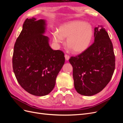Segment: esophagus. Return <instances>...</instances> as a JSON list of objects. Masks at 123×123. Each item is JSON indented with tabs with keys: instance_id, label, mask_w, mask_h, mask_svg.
<instances>
[{
	"instance_id": "esophagus-1",
	"label": "esophagus",
	"mask_w": 123,
	"mask_h": 123,
	"mask_svg": "<svg viewBox=\"0 0 123 123\" xmlns=\"http://www.w3.org/2000/svg\"><path fill=\"white\" fill-rule=\"evenodd\" d=\"M65 57L66 60H67V61H68L69 59V58H70V56L68 55V54H65Z\"/></svg>"
}]
</instances>
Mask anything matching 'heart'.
<instances>
[{"instance_id":"heart-1","label":"heart","mask_w":123,"mask_h":123,"mask_svg":"<svg viewBox=\"0 0 123 123\" xmlns=\"http://www.w3.org/2000/svg\"><path fill=\"white\" fill-rule=\"evenodd\" d=\"M93 35L92 25L81 20L69 21L61 25L58 32L53 33V39L56 43L67 38V44L73 52L80 53L90 45Z\"/></svg>"}]
</instances>
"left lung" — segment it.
<instances>
[{
    "instance_id": "1",
    "label": "left lung",
    "mask_w": 123,
    "mask_h": 123,
    "mask_svg": "<svg viewBox=\"0 0 123 123\" xmlns=\"http://www.w3.org/2000/svg\"><path fill=\"white\" fill-rule=\"evenodd\" d=\"M94 43L83 52L71 56L74 87L79 94L91 96L105 88L113 75L115 66L112 43L105 29L94 28Z\"/></svg>"
}]
</instances>
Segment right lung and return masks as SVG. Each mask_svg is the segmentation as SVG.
<instances>
[{"label": "right lung", "instance_id": "obj_1", "mask_svg": "<svg viewBox=\"0 0 123 123\" xmlns=\"http://www.w3.org/2000/svg\"><path fill=\"white\" fill-rule=\"evenodd\" d=\"M45 20L27 18L14 44L13 69L24 90L36 96H44L53 90L65 58L61 50H53L49 38L43 35Z\"/></svg>", "mask_w": 123, "mask_h": 123}]
</instances>
